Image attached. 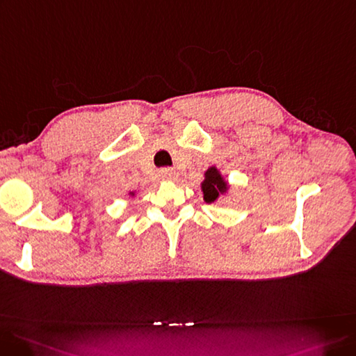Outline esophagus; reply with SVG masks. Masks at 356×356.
Segmentation results:
<instances>
[{"label": "esophagus", "mask_w": 356, "mask_h": 356, "mask_svg": "<svg viewBox=\"0 0 356 356\" xmlns=\"http://www.w3.org/2000/svg\"><path fill=\"white\" fill-rule=\"evenodd\" d=\"M159 175H160V178L161 179H166V181H173V179H177V172L173 170V169H169V168H164V169H161L160 172H159Z\"/></svg>", "instance_id": "obj_1"}]
</instances>
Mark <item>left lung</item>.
<instances>
[{"label":"left lung","mask_w":356,"mask_h":356,"mask_svg":"<svg viewBox=\"0 0 356 356\" xmlns=\"http://www.w3.org/2000/svg\"><path fill=\"white\" fill-rule=\"evenodd\" d=\"M227 190V183L222 179L219 175V172L216 168H210L205 172V181L202 183V192H204V199L205 202L211 204L216 199L219 197L220 193H223Z\"/></svg>","instance_id":"1"}]
</instances>
